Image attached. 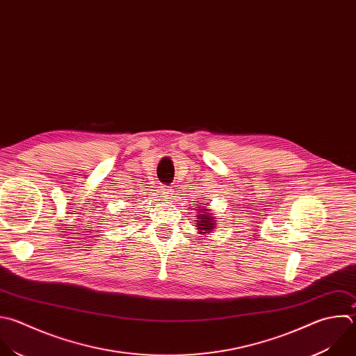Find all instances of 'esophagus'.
Instances as JSON below:
<instances>
[{
	"mask_svg": "<svg viewBox=\"0 0 356 356\" xmlns=\"http://www.w3.org/2000/svg\"><path fill=\"white\" fill-rule=\"evenodd\" d=\"M161 193L165 195V198H170V195H172V188H170V187H166V186H162Z\"/></svg>",
	"mask_w": 356,
	"mask_h": 356,
	"instance_id": "obj_1",
	"label": "esophagus"
}]
</instances>
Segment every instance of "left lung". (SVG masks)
<instances>
[{
  "label": "left lung",
  "instance_id": "obj_1",
  "mask_svg": "<svg viewBox=\"0 0 356 356\" xmlns=\"http://www.w3.org/2000/svg\"><path fill=\"white\" fill-rule=\"evenodd\" d=\"M198 208V215H197V230L200 234H205V233H211L215 229L216 225V218L211 215V212L205 208H202V205L197 207Z\"/></svg>",
  "mask_w": 356,
  "mask_h": 356
}]
</instances>
